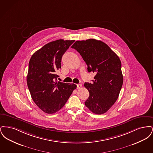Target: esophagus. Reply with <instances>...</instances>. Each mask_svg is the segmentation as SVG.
<instances>
[{
  "mask_svg": "<svg viewBox=\"0 0 153 153\" xmlns=\"http://www.w3.org/2000/svg\"><path fill=\"white\" fill-rule=\"evenodd\" d=\"M81 87H82V85H81V84H77V89H80V88H81Z\"/></svg>",
  "mask_w": 153,
  "mask_h": 153,
  "instance_id": "34e87169",
  "label": "esophagus"
}]
</instances>
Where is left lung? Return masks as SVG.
Returning <instances> with one entry per match:
<instances>
[{
    "label": "left lung",
    "mask_w": 153,
    "mask_h": 153,
    "mask_svg": "<svg viewBox=\"0 0 153 153\" xmlns=\"http://www.w3.org/2000/svg\"><path fill=\"white\" fill-rule=\"evenodd\" d=\"M78 51L88 66V72L96 74L93 82H85L89 92L85 105L93 113H105L117 101L123 82L119 57L101 41H77L71 47Z\"/></svg>",
    "instance_id": "1"
}]
</instances>
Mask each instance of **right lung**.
<instances>
[{"label":"right lung","mask_w":153,"mask_h":153,"mask_svg":"<svg viewBox=\"0 0 153 153\" xmlns=\"http://www.w3.org/2000/svg\"><path fill=\"white\" fill-rule=\"evenodd\" d=\"M74 40L58 39L46 44L30 58L27 84L36 105L47 114L61 109L76 88L74 84L57 81L56 72L61 68V58Z\"/></svg>","instance_id":"right-lung-1"}]
</instances>
